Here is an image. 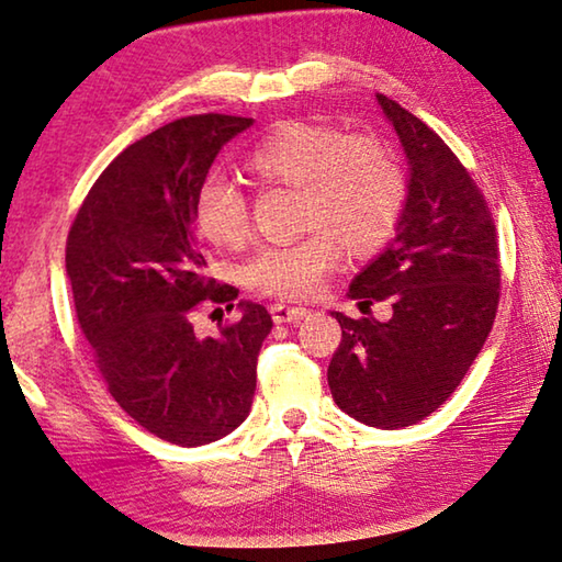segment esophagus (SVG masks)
<instances>
[{"label":"esophagus","mask_w":562,"mask_h":562,"mask_svg":"<svg viewBox=\"0 0 562 562\" xmlns=\"http://www.w3.org/2000/svg\"><path fill=\"white\" fill-rule=\"evenodd\" d=\"M271 316L276 324H299L301 318L308 316V308L304 306H289V304H273Z\"/></svg>","instance_id":"1"}]
</instances>
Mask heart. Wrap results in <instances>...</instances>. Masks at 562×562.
<instances>
[{
    "mask_svg": "<svg viewBox=\"0 0 562 562\" xmlns=\"http://www.w3.org/2000/svg\"><path fill=\"white\" fill-rule=\"evenodd\" d=\"M263 183L301 191V226L314 233L291 244L263 246L244 266L254 291L304 299L341 261L369 256L392 238L404 209V176L394 155L371 137H344L329 125L291 120L256 145L246 160ZM193 221L215 248L246 244L248 203L226 180L198 188Z\"/></svg>",
    "mask_w": 562,
    "mask_h": 562,
    "instance_id": "obj_1",
    "label": "heart"
}]
</instances>
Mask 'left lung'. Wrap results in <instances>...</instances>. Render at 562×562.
<instances>
[{
  "label": "left lung",
  "instance_id": "left-lung-1",
  "mask_svg": "<svg viewBox=\"0 0 562 562\" xmlns=\"http://www.w3.org/2000/svg\"><path fill=\"white\" fill-rule=\"evenodd\" d=\"M407 158L402 218L386 246L351 279L364 308L390 301L392 316H331L341 344L329 364L336 407L361 425L400 429L450 400L495 322L499 258L495 223L470 172L442 137L376 94Z\"/></svg>",
  "mask_w": 562,
  "mask_h": 562
}]
</instances>
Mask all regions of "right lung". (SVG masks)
Here are the masks:
<instances>
[{
    "label": "right lung",
    "instance_id": "obj_1",
    "mask_svg": "<svg viewBox=\"0 0 562 562\" xmlns=\"http://www.w3.org/2000/svg\"><path fill=\"white\" fill-rule=\"evenodd\" d=\"M251 117L193 115L145 135L102 170L67 236L77 322L108 390L137 425L180 447L231 435L248 417L256 357L271 314L238 301L240 318L198 336L201 301L233 308L238 291L205 276L193 201L231 137Z\"/></svg>",
    "mask_w": 562,
    "mask_h": 562
}]
</instances>
